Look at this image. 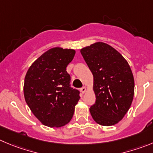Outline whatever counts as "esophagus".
<instances>
[{"mask_svg":"<svg viewBox=\"0 0 153 153\" xmlns=\"http://www.w3.org/2000/svg\"><path fill=\"white\" fill-rule=\"evenodd\" d=\"M86 91H87L86 87H82V88H81V93H82V94H85V93L86 92Z\"/></svg>","mask_w":153,"mask_h":153,"instance_id":"obj_1","label":"esophagus"}]
</instances>
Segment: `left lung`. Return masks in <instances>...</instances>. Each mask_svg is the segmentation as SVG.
<instances>
[{"mask_svg":"<svg viewBox=\"0 0 153 153\" xmlns=\"http://www.w3.org/2000/svg\"><path fill=\"white\" fill-rule=\"evenodd\" d=\"M94 76L96 102L90 108L94 120L102 126L119 122L131 107L134 79L129 64L115 48L96 42L81 49Z\"/></svg>","mask_w":153,"mask_h":153,"instance_id":"obj_1","label":"left lung"}]
</instances>
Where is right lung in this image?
Segmentation results:
<instances>
[{"label":"right lung","mask_w":153,"mask_h":153,"mask_svg":"<svg viewBox=\"0 0 153 153\" xmlns=\"http://www.w3.org/2000/svg\"><path fill=\"white\" fill-rule=\"evenodd\" d=\"M75 54V50L51 48L27 71L23 87L25 102L44 125L59 128L72 118L80 96L78 90L70 87L66 67Z\"/></svg>","instance_id":"obj_1"}]
</instances>
